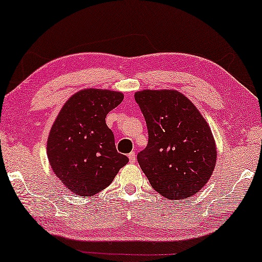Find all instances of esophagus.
I'll use <instances>...</instances> for the list:
<instances>
[{
	"instance_id": "esophagus-1",
	"label": "esophagus",
	"mask_w": 262,
	"mask_h": 262,
	"mask_svg": "<svg viewBox=\"0 0 262 262\" xmlns=\"http://www.w3.org/2000/svg\"><path fill=\"white\" fill-rule=\"evenodd\" d=\"M128 160H130L131 164H135L136 160H137V157H136L135 152H131L130 154H128Z\"/></svg>"
}]
</instances>
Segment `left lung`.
<instances>
[{
    "label": "left lung",
    "mask_w": 262,
    "mask_h": 262,
    "mask_svg": "<svg viewBox=\"0 0 262 262\" xmlns=\"http://www.w3.org/2000/svg\"><path fill=\"white\" fill-rule=\"evenodd\" d=\"M135 100L148 132L137 160L152 188L173 201L196 194L212 175L217 157L203 116L177 91H141Z\"/></svg>",
    "instance_id": "left-lung-1"
}]
</instances>
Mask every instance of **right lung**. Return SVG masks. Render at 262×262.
<instances>
[{
	"mask_svg": "<svg viewBox=\"0 0 262 262\" xmlns=\"http://www.w3.org/2000/svg\"><path fill=\"white\" fill-rule=\"evenodd\" d=\"M123 94L84 89L62 106L51 128L47 157L67 189L93 196L113 182L128 158L117 152L105 117L123 101Z\"/></svg>",
	"mask_w": 262,
	"mask_h": 262,
	"instance_id": "1",
	"label": "right lung"
}]
</instances>
